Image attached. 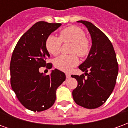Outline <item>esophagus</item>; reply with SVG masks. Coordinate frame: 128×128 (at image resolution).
Returning a JSON list of instances; mask_svg holds the SVG:
<instances>
[{
	"instance_id": "esophagus-1",
	"label": "esophagus",
	"mask_w": 128,
	"mask_h": 128,
	"mask_svg": "<svg viewBox=\"0 0 128 128\" xmlns=\"http://www.w3.org/2000/svg\"><path fill=\"white\" fill-rule=\"evenodd\" d=\"M66 78H70V74H69V73H66Z\"/></svg>"
}]
</instances>
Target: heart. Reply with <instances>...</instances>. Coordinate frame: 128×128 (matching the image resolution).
<instances>
[{"label":"heart","mask_w":128,"mask_h":128,"mask_svg":"<svg viewBox=\"0 0 128 128\" xmlns=\"http://www.w3.org/2000/svg\"><path fill=\"white\" fill-rule=\"evenodd\" d=\"M60 38L54 35H50L46 40V48L48 53L53 56L60 52L62 41L72 43L71 53H75L80 57H85L90 52V44L86 38V34L82 29L76 26H68L62 30ZM79 64V58L76 54L62 55L55 60V66L63 71H70Z\"/></svg>","instance_id":"b5f03b06"}]
</instances>
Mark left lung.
<instances>
[{"label":"left lung","instance_id":"8db88e82","mask_svg":"<svg viewBox=\"0 0 128 128\" xmlns=\"http://www.w3.org/2000/svg\"><path fill=\"white\" fill-rule=\"evenodd\" d=\"M78 22L88 29L92 46L86 60L79 66L87 78L84 74L71 75L78 81L77 88L72 90V97L79 106L94 109L104 104L112 92L118 75V63L108 37L90 22L80 20Z\"/></svg>","mask_w":128,"mask_h":128}]
</instances>
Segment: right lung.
<instances>
[{
  "mask_svg": "<svg viewBox=\"0 0 128 128\" xmlns=\"http://www.w3.org/2000/svg\"><path fill=\"white\" fill-rule=\"evenodd\" d=\"M61 25L38 22L22 35L14 50L10 62L11 86L19 102L28 110L41 112L51 107L57 89L66 80L64 72L56 68L48 75L39 71L40 67H52L46 63L50 55L46 40Z\"/></svg>",
  "mask_w": 128,
  "mask_h": 128,
  "instance_id": "right-lung-1",
  "label": "right lung"
}]
</instances>
